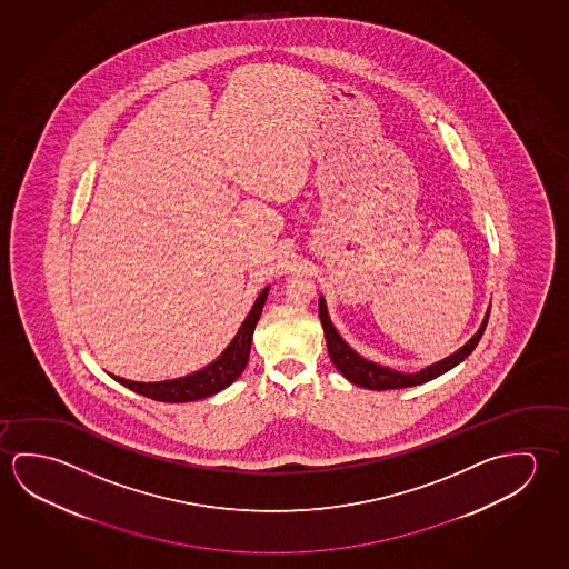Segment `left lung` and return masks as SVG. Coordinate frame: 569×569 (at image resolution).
Instances as JSON below:
<instances>
[{
  "mask_svg": "<svg viewBox=\"0 0 569 569\" xmlns=\"http://www.w3.org/2000/svg\"><path fill=\"white\" fill-rule=\"evenodd\" d=\"M318 316H320V322H322V328H325L326 346H328L330 360L338 368V371L342 373L343 378L350 379L352 383H356V386L366 389H378V391L411 388V386H419V383H425V381L439 378L441 373L455 368L457 363L465 360L477 348V343L480 342V338L485 335V328H487L488 322L487 312L480 330L470 338L469 342L460 348L459 352H455L449 358L437 361L433 366L417 371V373H397V371L388 370V368H381V366L373 363V361L363 360L361 356L353 352L348 343L343 342L340 335L336 332L335 326L330 322V318H328L325 298H320V302H318Z\"/></svg>",
  "mask_w": 569,
  "mask_h": 569,
  "instance_id": "obj_1",
  "label": "left lung"
}]
</instances>
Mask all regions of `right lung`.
I'll use <instances>...</instances> for the list:
<instances>
[{
    "label": "right lung",
    "mask_w": 569,
    "mask_h": 569,
    "mask_svg": "<svg viewBox=\"0 0 569 569\" xmlns=\"http://www.w3.org/2000/svg\"><path fill=\"white\" fill-rule=\"evenodd\" d=\"M267 292L269 289L262 290L259 298L254 300L251 312L244 318L243 325L231 343L227 346L226 352L221 353L216 361H211L203 370L190 373L186 378L156 381V383L130 381V379L117 378V376H112V378L140 396L150 397L156 401H166V403L196 401V399H203V397L213 396L217 391L226 389L243 373L244 366L249 361L254 326L259 322V316H261L264 300H267Z\"/></svg>",
    "instance_id": "obj_1"
}]
</instances>
